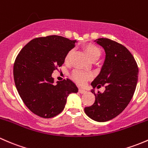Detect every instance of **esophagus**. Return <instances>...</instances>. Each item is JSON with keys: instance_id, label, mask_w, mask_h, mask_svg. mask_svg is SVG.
Masks as SVG:
<instances>
[{"instance_id": "34e87169", "label": "esophagus", "mask_w": 148, "mask_h": 148, "mask_svg": "<svg viewBox=\"0 0 148 148\" xmlns=\"http://www.w3.org/2000/svg\"><path fill=\"white\" fill-rule=\"evenodd\" d=\"M87 91L85 90H84V89H82V88H79V92H80V93H85V92H86Z\"/></svg>"}]
</instances>
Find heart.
Wrapping results in <instances>:
<instances>
[{"label":"heart","instance_id":"b5f03b06","mask_svg":"<svg viewBox=\"0 0 148 148\" xmlns=\"http://www.w3.org/2000/svg\"><path fill=\"white\" fill-rule=\"evenodd\" d=\"M84 51L86 53L87 56H88L91 60H98L100 58V56H101V50L99 47L97 45H94V44H87L84 46ZM73 54V51L71 50L68 52L65 58V62L66 63H68L71 61V57H72ZM73 77L78 84L83 85L85 83L87 80L90 77V75L86 73L80 71H74L73 73Z\"/></svg>","mask_w":148,"mask_h":148}]
</instances>
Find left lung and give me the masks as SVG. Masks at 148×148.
Masks as SVG:
<instances>
[{
  "label": "left lung",
  "mask_w": 148,
  "mask_h": 148,
  "mask_svg": "<svg viewBox=\"0 0 148 148\" xmlns=\"http://www.w3.org/2000/svg\"><path fill=\"white\" fill-rule=\"evenodd\" d=\"M106 52L98 75L91 83L95 103L85 108V114L97 122H106L121 113L132 99L138 80V68L130 52L121 44L108 38L95 40ZM106 85L103 93H95L94 88Z\"/></svg>",
  "instance_id": "1"
}]
</instances>
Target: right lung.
I'll use <instances>...</instances> for the list:
<instances>
[{"label":"right lung","instance_id":"1","mask_svg":"<svg viewBox=\"0 0 148 148\" xmlns=\"http://www.w3.org/2000/svg\"><path fill=\"white\" fill-rule=\"evenodd\" d=\"M75 42L60 36L35 38L22 48L15 60L13 77L18 94L27 108L41 118L58 115L68 95L78 91L70 79L55 84L52 77Z\"/></svg>","mask_w":148,"mask_h":148}]
</instances>
